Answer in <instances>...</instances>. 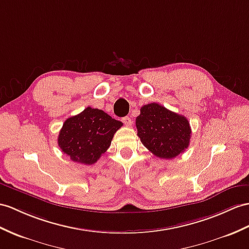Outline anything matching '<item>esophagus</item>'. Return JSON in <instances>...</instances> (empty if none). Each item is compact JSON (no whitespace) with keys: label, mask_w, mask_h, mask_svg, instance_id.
Instances as JSON below:
<instances>
[{"label":"esophagus","mask_w":249,"mask_h":249,"mask_svg":"<svg viewBox=\"0 0 249 249\" xmlns=\"http://www.w3.org/2000/svg\"><path fill=\"white\" fill-rule=\"evenodd\" d=\"M123 123H124L126 126H130V125L132 124V120H131V118H130V117L125 116V117H124V118H123Z\"/></svg>","instance_id":"34e87169"}]
</instances>
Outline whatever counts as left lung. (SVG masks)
Wrapping results in <instances>:
<instances>
[{
  "label": "left lung",
  "mask_w": 249,
  "mask_h": 249,
  "mask_svg": "<svg viewBox=\"0 0 249 249\" xmlns=\"http://www.w3.org/2000/svg\"><path fill=\"white\" fill-rule=\"evenodd\" d=\"M136 128L142 144L160 159H174L190 142L191 128L188 119L154 102L142 107Z\"/></svg>",
  "instance_id": "1"
}]
</instances>
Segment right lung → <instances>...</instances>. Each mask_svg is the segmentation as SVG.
I'll list each match as a JSON object with an SVG mask.
<instances>
[{"instance_id": "1", "label": "right lung", "mask_w": 249, "mask_h": 249, "mask_svg": "<svg viewBox=\"0 0 249 249\" xmlns=\"http://www.w3.org/2000/svg\"><path fill=\"white\" fill-rule=\"evenodd\" d=\"M123 123L99 108H87L64 121L58 136L62 152L72 161L93 165L111 145Z\"/></svg>"}]
</instances>
